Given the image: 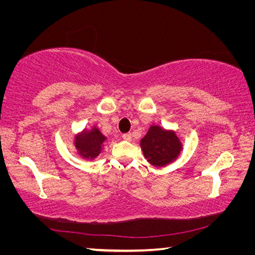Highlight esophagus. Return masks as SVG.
I'll return each mask as SVG.
<instances>
[{"label":"esophagus","mask_w":255,"mask_h":255,"mask_svg":"<svg viewBox=\"0 0 255 255\" xmlns=\"http://www.w3.org/2000/svg\"><path fill=\"white\" fill-rule=\"evenodd\" d=\"M123 138L125 140H131V135H130V133H124Z\"/></svg>","instance_id":"1"}]
</instances>
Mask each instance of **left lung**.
Instances as JSON below:
<instances>
[{"mask_svg": "<svg viewBox=\"0 0 255 255\" xmlns=\"http://www.w3.org/2000/svg\"><path fill=\"white\" fill-rule=\"evenodd\" d=\"M139 144L145 158L155 167L169 165L180 157L183 150V144L175 130L155 124L150 125Z\"/></svg>", "mask_w": 255, "mask_h": 255, "instance_id": "left-lung-1", "label": "left lung"}]
</instances>
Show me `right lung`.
Here are the masks:
<instances>
[{"mask_svg": "<svg viewBox=\"0 0 255 255\" xmlns=\"http://www.w3.org/2000/svg\"><path fill=\"white\" fill-rule=\"evenodd\" d=\"M108 138L103 135L97 126L84 128L74 136L73 145L76 149V154L83 159L93 161L101 154L105 141Z\"/></svg>", "mask_w": 255, "mask_h": 255, "instance_id": "1", "label": "right lung"}]
</instances>
